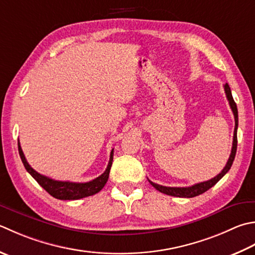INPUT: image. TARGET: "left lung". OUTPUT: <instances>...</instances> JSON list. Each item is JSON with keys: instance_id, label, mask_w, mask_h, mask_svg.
I'll list each match as a JSON object with an SVG mask.
<instances>
[{"instance_id": "1", "label": "left lung", "mask_w": 255, "mask_h": 255, "mask_svg": "<svg viewBox=\"0 0 255 255\" xmlns=\"http://www.w3.org/2000/svg\"><path fill=\"white\" fill-rule=\"evenodd\" d=\"M224 92H226L227 98L229 101V105L233 112L234 115V121H236V126H234V133H233V143H232V149H231V153L230 157H229V160L226 164V167L223 168V170L216 176L214 178L210 179V180L204 181V182H200L197 184H193L191 187H186V188H179V187H164V186H160V184L153 183L152 181L149 180V182L151 183V186L153 188H156L158 191H160L164 194H168V196H173V197H179V198H193L197 197L199 194H202L203 192H206L209 189L212 188L214 184H216L220 179L226 174L233 163L234 158H236V153H237V146H238V137H237V130H238V107L236 102L233 101L232 94H231V89L230 86H229L228 83L224 85Z\"/></svg>"}]
</instances>
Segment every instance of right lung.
I'll return each instance as SVG.
<instances>
[{
	"label": "right lung",
	"mask_w": 255,
	"mask_h": 255,
	"mask_svg": "<svg viewBox=\"0 0 255 255\" xmlns=\"http://www.w3.org/2000/svg\"><path fill=\"white\" fill-rule=\"evenodd\" d=\"M17 144L19 157H21L22 162L27 172L31 174L35 180L38 182L39 186L45 189L52 197L59 199V200H77V199L93 196V194L101 191L108 180L109 171H111L113 164L114 149L111 152V158H109L108 166L103 174H101V176L89 182H71L54 180V179L45 177L43 174L35 171L26 161V158L24 156L21 144H19V140L17 141Z\"/></svg>",
	"instance_id": "obj_1"
}]
</instances>
